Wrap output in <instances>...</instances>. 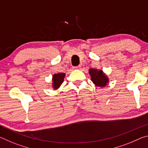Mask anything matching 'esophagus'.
Wrapping results in <instances>:
<instances>
[{
    "instance_id": "34e87169",
    "label": "esophagus",
    "mask_w": 148,
    "mask_h": 148,
    "mask_svg": "<svg viewBox=\"0 0 148 148\" xmlns=\"http://www.w3.org/2000/svg\"><path fill=\"white\" fill-rule=\"evenodd\" d=\"M74 69L79 70V69H81V66H80V65H79V66H74Z\"/></svg>"
}]
</instances>
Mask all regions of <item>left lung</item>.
Returning a JSON list of instances; mask_svg holds the SVG:
<instances>
[{
  "label": "left lung",
  "mask_w": 148,
  "mask_h": 148,
  "mask_svg": "<svg viewBox=\"0 0 148 148\" xmlns=\"http://www.w3.org/2000/svg\"><path fill=\"white\" fill-rule=\"evenodd\" d=\"M89 74L91 76V81L95 86L104 87L108 83L109 78L102 70L90 69Z\"/></svg>",
  "instance_id": "obj_1"
}]
</instances>
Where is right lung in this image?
<instances>
[{"mask_svg": "<svg viewBox=\"0 0 148 148\" xmlns=\"http://www.w3.org/2000/svg\"><path fill=\"white\" fill-rule=\"evenodd\" d=\"M65 76V73L61 72V73H57L55 74L52 76V87H53V89L56 90L64 82V78Z\"/></svg>", "mask_w": 148, "mask_h": 148, "instance_id": "1", "label": "right lung"}]
</instances>
